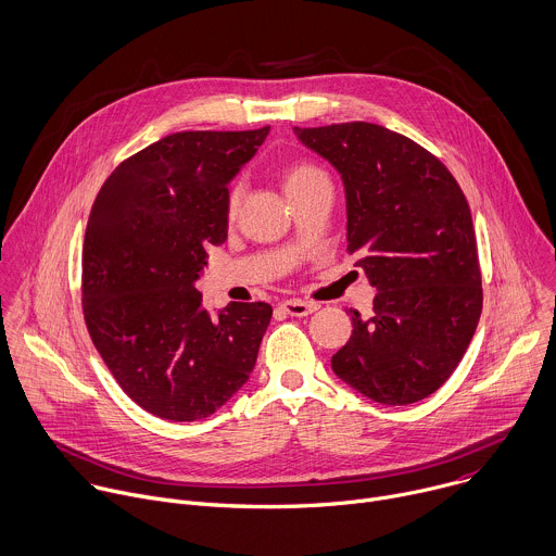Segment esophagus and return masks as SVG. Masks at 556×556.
<instances>
[{
  "mask_svg": "<svg viewBox=\"0 0 556 556\" xmlns=\"http://www.w3.org/2000/svg\"><path fill=\"white\" fill-rule=\"evenodd\" d=\"M279 307H281L286 314L296 316V318L307 316V314H312V312L318 309L316 303H307V301H299V299H288V301H283Z\"/></svg>",
  "mask_w": 556,
  "mask_h": 556,
  "instance_id": "1",
  "label": "esophagus"
}]
</instances>
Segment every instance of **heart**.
<instances>
[{
  "label": "heart",
  "instance_id": "obj_1",
  "mask_svg": "<svg viewBox=\"0 0 556 556\" xmlns=\"http://www.w3.org/2000/svg\"><path fill=\"white\" fill-rule=\"evenodd\" d=\"M316 180H327V174H325L318 165L307 163V161L294 163V165H290V167L283 172V188H286V194L299 192V190L307 188V185H312V182H316ZM238 201H240V188H233L231 194H229V214L236 212Z\"/></svg>",
  "mask_w": 556,
  "mask_h": 556
}]
</instances>
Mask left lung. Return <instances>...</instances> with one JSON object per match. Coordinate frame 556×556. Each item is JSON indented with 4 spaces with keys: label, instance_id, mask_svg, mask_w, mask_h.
I'll list each match as a JSON object with an SVG mask.
<instances>
[{
    "label": "left lung",
    "instance_id": "8db88e82",
    "mask_svg": "<svg viewBox=\"0 0 556 556\" xmlns=\"http://www.w3.org/2000/svg\"><path fill=\"white\" fill-rule=\"evenodd\" d=\"M329 161L346 199V251L378 294L351 314L333 374L384 406L426 400L454 374L482 312L471 212L450 169L413 139L368 122L294 128Z\"/></svg>",
    "mask_w": 556,
    "mask_h": 556
}]
</instances>
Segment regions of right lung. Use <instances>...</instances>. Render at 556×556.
<instances>
[{
    "label": "right lung",
    "mask_w": 556,
    "mask_h": 556,
    "mask_svg": "<svg viewBox=\"0 0 556 556\" xmlns=\"http://www.w3.org/2000/svg\"><path fill=\"white\" fill-rule=\"evenodd\" d=\"M268 130L167 135L119 163L91 207L85 323L122 391L159 419H205L253 374L273 307L229 303L214 318L197 279L227 240L229 182Z\"/></svg>",
    "instance_id": "1"
}]
</instances>
